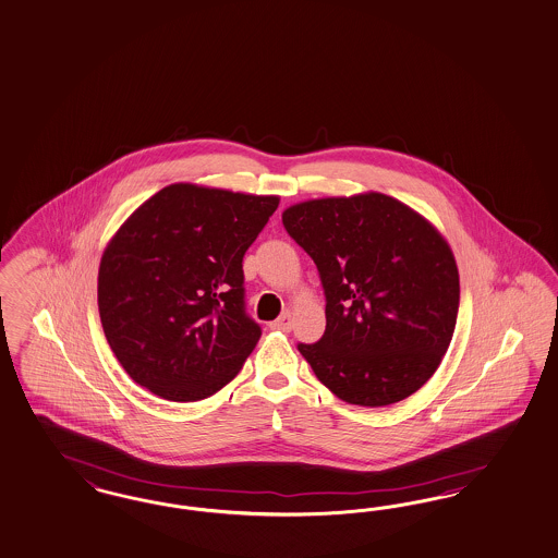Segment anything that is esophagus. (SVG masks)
Wrapping results in <instances>:
<instances>
[{
    "instance_id": "esophagus-1",
    "label": "esophagus",
    "mask_w": 558,
    "mask_h": 558,
    "mask_svg": "<svg viewBox=\"0 0 558 558\" xmlns=\"http://www.w3.org/2000/svg\"><path fill=\"white\" fill-rule=\"evenodd\" d=\"M269 327H271V329H278V331H290V329H292V315H290V311L282 313L276 322L269 324Z\"/></svg>"
}]
</instances>
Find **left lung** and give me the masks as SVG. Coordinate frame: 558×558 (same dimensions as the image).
I'll list each match as a JSON object with an SVG mask.
<instances>
[{"mask_svg":"<svg viewBox=\"0 0 558 558\" xmlns=\"http://www.w3.org/2000/svg\"><path fill=\"white\" fill-rule=\"evenodd\" d=\"M282 225L326 294L322 340L299 344L317 379L371 408L418 391L458 322L460 274L447 241L418 211L373 192L290 206Z\"/></svg>","mask_w":558,"mask_h":558,"instance_id":"obj_1","label":"left lung"}]
</instances>
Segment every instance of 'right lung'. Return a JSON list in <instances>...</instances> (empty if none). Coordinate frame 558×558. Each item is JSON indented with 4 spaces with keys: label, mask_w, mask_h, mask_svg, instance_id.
<instances>
[{
    "label": "right lung",
    "mask_w": 558,
    "mask_h": 558,
    "mask_svg": "<svg viewBox=\"0 0 558 558\" xmlns=\"http://www.w3.org/2000/svg\"><path fill=\"white\" fill-rule=\"evenodd\" d=\"M278 202L174 183L123 222L100 259L98 313L135 384L195 402L236 377L262 336L245 311L243 255Z\"/></svg>",
    "instance_id": "right-lung-1"
}]
</instances>
